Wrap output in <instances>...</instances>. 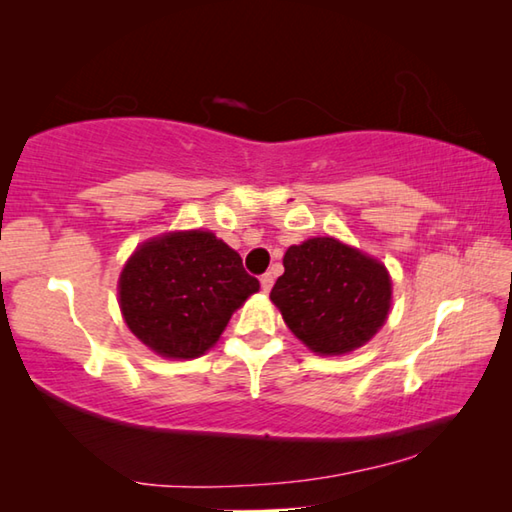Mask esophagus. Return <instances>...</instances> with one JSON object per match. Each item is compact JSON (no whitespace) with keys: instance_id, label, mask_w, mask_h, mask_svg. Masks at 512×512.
<instances>
[{"instance_id":"34e87169","label":"esophagus","mask_w":512,"mask_h":512,"mask_svg":"<svg viewBox=\"0 0 512 512\" xmlns=\"http://www.w3.org/2000/svg\"><path fill=\"white\" fill-rule=\"evenodd\" d=\"M259 282H262V291L268 293V291H271V287H273V275L271 273H264L262 277H259Z\"/></svg>"}]
</instances>
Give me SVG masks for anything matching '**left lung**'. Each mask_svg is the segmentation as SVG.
<instances>
[{
    "label": "left lung",
    "mask_w": 512,
    "mask_h": 512,
    "mask_svg": "<svg viewBox=\"0 0 512 512\" xmlns=\"http://www.w3.org/2000/svg\"><path fill=\"white\" fill-rule=\"evenodd\" d=\"M273 305L311 352L332 357L368 343L391 309L386 266L334 237H314L284 253Z\"/></svg>",
    "instance_id": "left-lung-1"
}]
</instances>
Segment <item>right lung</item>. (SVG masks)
Listing matches in <instances>:
<instances>
[{"label": "right lung", "instance_id": "add662e5", "mask_svg": "<svg viewBox=\"0 0 512 512\" xmlns=\"http://www.w3.org/2000/svg\"><path fill=\"white\" fill-rule=\"evenodd\" d=\"M259 291L239 253L207 230L167 232L137 246L119 275V307L146 348L196 359Z\"/></svg>", "mask_w": 512, "mask_h": 512}]
</instances>
